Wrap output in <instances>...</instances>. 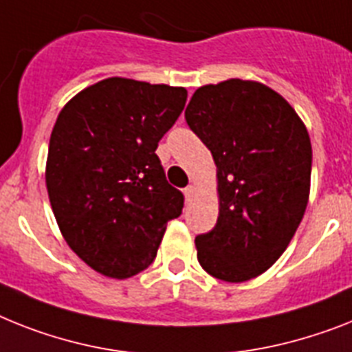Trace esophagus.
I'll list each match as a JSON object with an SVG mask.
<instances>
[{
    "label": "esophagus",
    "instance_id": "34e87169",
    "mask_svg": "<svg viewBox=\"0 0 352 352\" xmlns=\"http://www.w3.org/2000/svg\"><path fill=\"white\" fill-rule=\"evenodd\" d=\"M183 192H185V197H187V199H192V197L196 196V185H188V187H185Z\"/></svg>",
    "mask_w": 352,
    "mask_h": 352
}]
</instances>
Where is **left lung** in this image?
Masks as SVG:
<instances>
[{
    "label": "left lung",
    "instance_id": "8db88e82",
    "mask_svg": "<svg viewBox=\"0 0 352 352\" xmlns=\"http://www.w3.org/2000/svg\"><path fill=\"white\" fill-rule=\"evenodd\" d=\"M185 120L217 167L219 216L196 237L197 261L212 277L245 283L284 254L300 225L311 140L286 98L255 80L197 88Z\"/></svg>",
    "mask_w": 352,
    "mask_h": 352
}]
</instances>
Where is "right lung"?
<instances>
[{"mask_svg": "<svg viewBox=\"0 0 352 352\" xmlns=\"http://www.w3.org/2000/svg\"><path fill=\"white\" fill-rule=\"evenodd\" d=\"M185 100V88L109 77L60 109L46 188L65 241L98 274L144 272L182 214L183 194L165 179L156 147Z\"/></svg>", "mask_w": 352, "mask_h": 352, "instance_id": "obj_1", "label": "right lung"}]
</instances>
